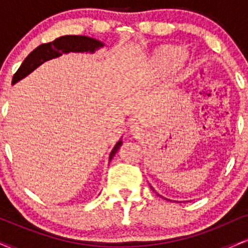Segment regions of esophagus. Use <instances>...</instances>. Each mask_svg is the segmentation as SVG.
<instances>
[{"mask_svg": "<svg viewBox=\"0 0 248 248\" xmlns=\"http://www.w3.org/2000/svg\"><path fill=\"white\" fill-rule=\"evenodd\" d=\"M129 132L134 136H139L141 134L142 129L138 124H130V127H129Z\"/></svg>", "mask_w": 248, "mask_h": 248, "instance_id": "34e87169", "label": "esophagus"}]
</instances>
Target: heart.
Here are the masks:
<instances>
[{"mask_svg": "<svg viewBox=\"0 0 248 248\" xmlns=\"http://www.w3.org/2000/svg\"><path fill=\"white\" fill-rule=\"evenodd\" d=\"M184 59H186V51L182 47L166 45L153 53L148 62L147 70L153 76H170L177 72Z\"/></svg>", "mask_w": 248, "mask_h": 248, "instance_id": "obj_1", "label": "heart"}]
</instances>
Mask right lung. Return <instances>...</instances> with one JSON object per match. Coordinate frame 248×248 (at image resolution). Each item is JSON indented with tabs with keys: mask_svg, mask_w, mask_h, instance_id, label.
Returning <instances> with one entry per match:
<instances>
[{
	"mask_svg": "<svg viewBox=\"0 0 248 248\" xmlns=\"http://www.w3.org/2000/svg\"><path fill=\"white\" fill-rule=\"evenodd\" d=\"M104 46V43L87 36H62L55 39L53 42L45 43V44L37 46L32 52L28 55L24 62L16 71L13 77V85L16 84L24 77L30 75L33 70L37 69L43 62L50 61V59L57 58L62 53L69 52H91L93 53L95 50ZM122 141H118L113 150L109 154V162L115 155L119 148L121 147Z\"/></svg>",
	"mask_w": 248,
	"mask_h": 248,
	"instance_id": "obj_1",
	"label": "right lung"
}]
</instances>
